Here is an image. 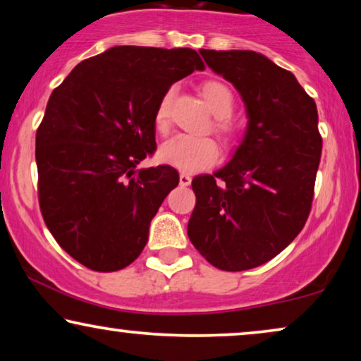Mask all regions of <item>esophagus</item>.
<instances>
[{"label":"esophagus","instance_id":"34e87169","mask_svg":"<svg viewBox=\"0 0 361 361\" xmlns=\"http://www.w3.org/2000/svg\"><path fill=\"white\" fill-rule=\"evenodd\" d=\"M179 182H180V185H182V187H185V185H189L190 182H192V177H190L189 174H185V172H180V176H179Z\"/></svg>","mask_w":361,"mask_h":361}]
</instances>
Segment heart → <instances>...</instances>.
<instances>
[{
	"mask_svg": "<svg viewBox=\"0 0 361 361\" xmlns=\"http://www.w3.org/2000/svg\"><path fill=\"white\" fill-rule=\"evenodd\" d=\"M202 95L216 116L214 123L215 133L224 141H230L235 136V128L228 120L235 110L233 92L225 83L210 80L202 85ZM171 105L172 90L164 93L154 113V128L161 135H166L171 128ZM159 159L179 171L199 172L215 164L219 159V146L212 137L207 136L177 135L159 147Z\"/></svg>",
	"mask_w": 361,
	"mask_h": 361,
	"instance_id": "b5f03b06",
	"label": "heart"
}]
</instances>
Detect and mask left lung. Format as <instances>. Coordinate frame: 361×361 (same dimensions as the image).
Listing matches in <instances>:
<instances>
[{
  "instance_id": "1",
  "label": "left lung",
  "mask_w": 361,
  "mask_h": 361,
  "mask_svg": "<svg viewBox=\"0 0 361 361\" xmlns=\"http://www.w3.org/2000/svg\"><path fill=\"white\" fill-rule=\"evenodd\" d=\"M200 54L241 93L250 123L233 159L192 180L197 202L187 233L212 266L245 271L279 255L307 221L322 152L317 106L263 54Z\"/></svg>"
}]
</instances>
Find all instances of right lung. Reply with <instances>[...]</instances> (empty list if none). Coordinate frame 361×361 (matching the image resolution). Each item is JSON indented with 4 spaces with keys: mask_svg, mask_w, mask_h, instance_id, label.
I'll return each instance as SVG.
<instances>
[{
    "mask_svg": "<svg viewBox=\"0 0 361 361\" xmlns=\"http://www.w3.org/2000/svg\"><path fill=\"white\" fill-rule=\"evenodd\" d=\"M205 66L194 49L118 46L85 59L49 98L36 133L42 219L73 259L98 273L130 266L179 184L156 152L154 113L171 85Z\"/></svg>",
    "mask_w": 361,
    "mask_h": 361,
    "instance_id": "add662e5",
    "label": "right lung"
}]
</instances>
